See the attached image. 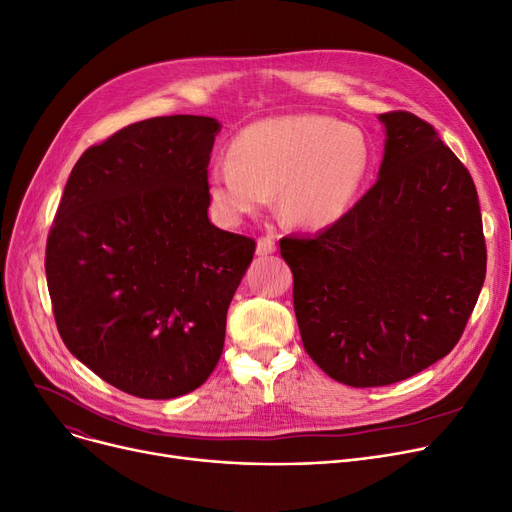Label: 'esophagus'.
<instances>
[{"mask_svg": "<svg viewBox=\"0 0 512 512\" xmlns=\"http://www.w3.org/2000/svg\"><path fill=\"white\" fill-rule=\"evenodd\" d=\"M277 250L275 246V239L273 237H260L256 243V254L258 256H266V254H273Z\"/></svg>", "mask_w": 512, "mask_h": 512, "instance_id": "obj_1", "label": "esophagus"}]
</instances>
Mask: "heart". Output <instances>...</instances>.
<instances>
[{
  "label": "heart",
  "instance_id": "obj_1",
  "mask_svg": "<svg viewBox=\"0 0 512 512\" xmlns=\"http://www.w3.org/2000/svg\"><path fill=\"white\" fill-rule=\"evenodd\" d=\"M231 162H214L206 189L212 208L239 223L271 202L287 223L327 229L350 212L371 168V141L333 116L300 114L260 120L229 148Z\"/></svg>",
  "mask_w": 512,
  "mask_h": 512
}]
</instances>
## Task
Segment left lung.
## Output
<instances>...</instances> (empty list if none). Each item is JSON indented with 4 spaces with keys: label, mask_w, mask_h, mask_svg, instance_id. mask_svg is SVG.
<instances>
[{
    "label": "left lung",
    "mask_w": 512,
    "mask_h": 512,
    "mask_svg": "<svg viewBox=\"0 0 512 512\" xmlns=\"http://www.w3.org/2000/svg\"><path fill=\"white\" fill-rule=\"evenodd\" d=\"M379 120L377 183L339 223L279 241L304 350L352 387L396 383L444 358L488 262L465 164L419 116L398 110Z\"/></svg>",
    "instance_id": "left-lung-1"
}]
</instances>
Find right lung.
Instances as JSON below:
<instances>
[{
	"instance_id": "right-lung-1",
	"label": "right lung",
	"mask_w": 512,
	"mask_h": 512,
	"mask_svg": "<svg viewBox=\"0 0 512 512\" xmlns=\"http://www.w3.org/2000/svg\"><path fill=\"white\" fill-rule=\"evenodd\" d=\"M218 131L208 116H156L91 145L47 237L45 275L62 342L137 398H179L210 377L256 250L254 239L208 218Z\"/></svg>"
}]
</instances>
